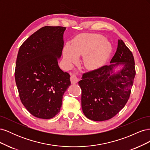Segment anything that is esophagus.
Segmentation results:
<instances>
[{
    "mask_svg": "<svg viewBox=\"0 0 150 150\" xmlns=\"http://www.w3.org/2000/svg\"><path fill=\"white\" fill-rule=\"evenodd\" d=\"M70 79H71V82L72 84H76V83L78 82V77H77V76L75 74H71V78H70Z\"/></svg>",
    "mask_w": 150,
    "mask_h": 150,
    "instance_id": "esophagus-1",
    "label": "esophagus"
}]
</instances>
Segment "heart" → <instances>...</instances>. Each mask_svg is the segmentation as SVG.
<instances>
[{
  "instance_id": "b5f03b06",
  "label": "heart",
  "mask_w": 150,
  "mask_h": 150,
  "mask_svg": "<svg viewBox=\"0 0 150 150\" xmlns=\"http://www.w3.org/2000/svg\"><path fill=\"white\" fill-rule=\"evenodd\" d=\"M112 51L110 42L102 35L84 34L75 38L71 46L63 49V57L68 66L76 64L84 56V64L90 70L97 69L105 64Z\"/></svg>"
}]
</instances>
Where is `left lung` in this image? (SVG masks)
I'll return each mask as SVG.
<instances>
[{
	"label": "left lung",
	"instance_id": "obj_1",
	"mask_svg": "<svg viewBox=\"0 0 150 150\" xmlns=\"http://www.w3.org/2000/svg\"><path fill=\"white\" fill-rule=\"evenodd\" d=\"M110 64L86 72L79 81L81 106L84 115L95 121L108 120L116 115L128 101L136 74L132 52L122 40ZM124 66L117 73L114 67Z\"/></svg>",
	"mask_w": 150,
	"mask_h": 150
}]
</instances>
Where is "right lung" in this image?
Instances as JSON below:
<instances>
[{
	"label": "right lung",
	"mask_w": 150,
	"mask_h": 150,
	"mask_svg": "<svg viewBox=\"0 0 150 150\" xmlns=\"http://www.w3.org/2000/svg\"><path fill=\"white\" fill-rule=\"evenodd\" d=\"M66 28L45 26L21 45L15 79L22 103L34 116L51 119L60 111L70 75L59 67Z\"/></svg>",
	"instance_id": "obj_1"
}]
</instances>
